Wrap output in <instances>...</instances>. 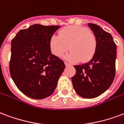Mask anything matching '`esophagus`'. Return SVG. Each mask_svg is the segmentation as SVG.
<instances>
[{"label":"esophagus","instance_id":"34e87169","mask_svg":"<svg viewBox=\"0 0 124 124\" xmlns=\"http://www.w3.org/2000/svg\"><path fill=\"white\" fill-rule=\"evenodd\" d=\"M64 64L66 65V66H70L69 63H68V62H64Z\"/></svg>","mask_w":124,"mask_h":124}]
</instances>
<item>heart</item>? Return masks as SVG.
<instances>
[{"instance_id":"b5f03b06","label":"heart","mask_w":124,"mask_h":124,"mask_svg":"<svg viewBox=\"0 0 124 124\" xmlns=\"http://www.w3.org/2000/svg\"><path fill=\"white\" fill-rule=\"evenodd\" d=\"M50 49L53 54L61 57L71 50L66 58L70 62H86L92 59L97 47V38L87 27L71 25L60 30L59 35H53L50 39Z\"/></svg>"}]
</instances>
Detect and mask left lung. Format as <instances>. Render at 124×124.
<instances>
[{"instance_id": "8db88e82", "label": "left lung", "mask_w": 124, "mask_h": 124, "mask_svg": "<svg viewBox=\"0 0 124 124\" xmlns=\"http://www.w3.org/2000/svg\"><path fill=\"white\" fill-rule=\"evenodd\" d=\"M97 41L94 56L82 65L74 66L76 74L71 81L76 92L86 99H93L105 92L116 74V45L110 33L98 25L88 23Z\"/></svg>"}]
</instances>
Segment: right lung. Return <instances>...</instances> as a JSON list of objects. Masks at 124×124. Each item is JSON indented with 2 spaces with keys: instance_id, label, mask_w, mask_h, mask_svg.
<instances>
[{
  "instance_id": "1",
  "label": "right lung",
  "mask_w": 124,
  "mask_h": 124,
  "mask_svg": "<svg viewBox=\"0 0 124 124\" xmlns=\"http://www.w3.org/2000/svg\"><path fill=\"white\" fill-rule=\"evenodd\" d=\"M59 25L34 24L21 29L11 42L9 70L11 78L24 95L43 99L52 95L65 68L53 55L50 39Z\"/></svg>"
}]
</instances>
